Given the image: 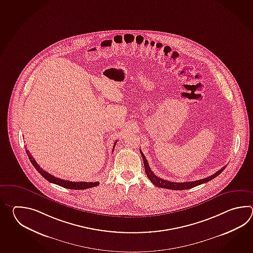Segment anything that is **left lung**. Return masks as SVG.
Returning <instances> with one entry per match:
<instances>
[{
  "label": "left lung",
  "instance_id": "8db88e82",
  "mask_svg": "<svg viewBox=\"0 0 253 253\" xmlns=\"http://www.w3.org/2000/svg\"><path fill=\"white\" fill-rule=\"evenodd\" d=\"M140 153H141V156H142L143 160H144L145 171L147 177L149 178V180L153 183L154 185H156L157 187H161V188L171 189V190H187V189L193 188V187H195V186L200 185L202 183H207V182H209L211 180H212L213 178L217 177L220 172L225 169V167H223L218 172L213 173L212 175L204 178V179H200V180H197V181H194V182H184V183L170 182V181H167V180H164L162 178L156 176V174L152 172L150 167H149V165L147 163V160H146V158L144 156V154L142 153V151L140 150Z\"/></svg>",
  "mask_w": 253,
  "mask_h": 253
}]
</instances>
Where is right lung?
<instances>
[{
  "instance_id": "1",
  "label": "right lung",
  "mask_w": 253,
  "mask_h": 253,
  "mask_svg": "<svg viewBox=\"0 0 253 253\" xmlns=\"http://www.w3.org/2000/svg\"><path fill=\"white\" fill-rule=\"evenodd\" d=\"M117 142L118 141H116L115 144H114L113 149L115 148V145L117 144ZM26 154L28 155L30 161L33 164V167H35V169L42 175V177L45 178L47 181L50 182V183L58 184L59 186H62L64 188L72 189V190H84V189L92 188V187H95V186H97L99 184L98 182H71V181H68V180H63V179L55 177L53 175H51L50 173L44 171L42 168H41V167L35 161V159L33 158L32 154L27 149H26Z\"/></svg>"
}]
</instances>
